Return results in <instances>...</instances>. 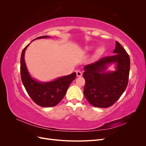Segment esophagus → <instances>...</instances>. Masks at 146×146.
Returning a JSON list of instances; mask_svg holds the SVG:
<instances>
[{
    "label": "esophagus",
    "mask_w": 146,
    "mask_h": 146,
    "mask_svg": "<svg viewBox=\"0 0 146 146\" xmlns=\"http://www.w3.org/2000/svg\"><path fill=\"white\" fill-rule=\"evenodd\" d=\"M76 74H77V77H81L82 76V73L81 71H79V70H77L76 72Z\"/></svg>",
    "instance_id": "esophagus-1"
}]
</instances>
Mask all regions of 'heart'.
Segmentation results:
<instances>
[{
    "label": "heart",
    "mask_w": 146,
    "mask_h": 146,
    "mask_svg": "<svg viewBox=\"0 0 146 146\" xmlns=\"http://www.w3.org/2000/svg\"><path fill=\"white\" fill-rule=\"evenodd\" d=\"M103 51H104V49L102 47L99 48V49H98V53H99V54H101V53L103 52Z\"/></svg>",
    "instance_id": "b5f03b06"
}]
</instances>
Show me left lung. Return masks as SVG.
I'll return each mask as SVG.
<instances>
[{
    "mask_svg": "<svg viewBox=\"0 0 146 146\" xmlns=\"http://www.w3.org/2000/svg\"><path fill=\"white\" fill-rule=\"evenodd\" d=\"M113 53V56L104 57L83 68L84 95L94 107H111L127 88L130 66L129 55L117 41ZM113 64H115V70L107 71L108 66Z\"/></svg>",
    "mask_w": 146,
    "mask_h": 146,
    "instance_id": "8db88e82",
    "label": "left lung"
}]
</instances>
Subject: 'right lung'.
Masks as SVG:
<instances>
[{
  "label": "right lung",
  "instance_id": "add662e5",
  "mask_svg": "<svg viewBox=\"0 0 146 146\" xmlns=\"http://www.w3.org/2000/svg\"><path fill=\"white\" fill-rule=\"evenodd\" d=\"M46 38L50 37L42 36L35 38L33 41ZM30 44L24 48L21 54V77L22 82L28 94L35 103L42 107H54L64 98L70 84L76 78V73L74 72L68 76L57 78L50 82H42L35 80L30 76L24 60L25 51Z\"/></svg>",
  "mask_w": 146,
  "mask_h": 146
}]
</instances>
